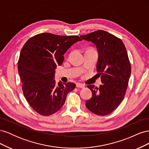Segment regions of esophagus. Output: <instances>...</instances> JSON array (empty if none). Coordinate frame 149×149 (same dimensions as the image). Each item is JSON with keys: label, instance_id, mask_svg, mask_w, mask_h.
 I'll return each mask as SVG.
<instances>
[{"label": "esophagus", "instance_id": "1", "mask_svg": "<svg viewBox=\"0 0 149 149\" xmlns=\"http://www.w3.org/2000/svg\"><path fill=\"white\" fill-rule=\"evenodd\" d=\"M76 87L79 88H84L85 86H84V84H83L81 83H76Z\"/></svg>", "mask_w": 149, "mask_h": 149}]
</instances>
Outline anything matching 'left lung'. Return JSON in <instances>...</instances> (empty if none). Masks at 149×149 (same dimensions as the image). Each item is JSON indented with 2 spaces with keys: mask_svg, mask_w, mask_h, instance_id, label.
I'll use <instances>...</instances> for the list:
<instances>
[{
  "mask_svg": "<svg viewBox=\"0 0 149 149\" xmlns=\"http://www.w3.org/2000/svg\"><path fill=\"white\" fill-rule=\"evenodd\" d=\"M95 45L98 52L96 70L101 76L100 88L88 85L92 97L86 106L98 116L113 112L124 98L131 72L127 50L122 40L104 30L80 36Z\"/></svg>",
  "mask_w": 149,
  "mask_h": 149,
  "instance_id": "1",
  "label": "left lung"
}]
</instances>
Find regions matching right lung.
<instances>
[{
  "instance_id": "add662e5",
  "label": "right lung",
  "mask_w": 149,
  "mask_h": 149,
  "mask_svg": "<svg viewBox=\"0 0 149 149\" xmlns=\"http://www.w3.org/2000/svg\"><path fill=\"white\" fill-rule=\"evenodd\" d=\"M78 36H60L50 33L36 35L22 48L18 71L24 95L30 106L40 114L49 116L63 106L67 94L75 88L73 83L56 84L57 65L64 61V54L76 42Z\"/></svg>"
}]
</instances>
